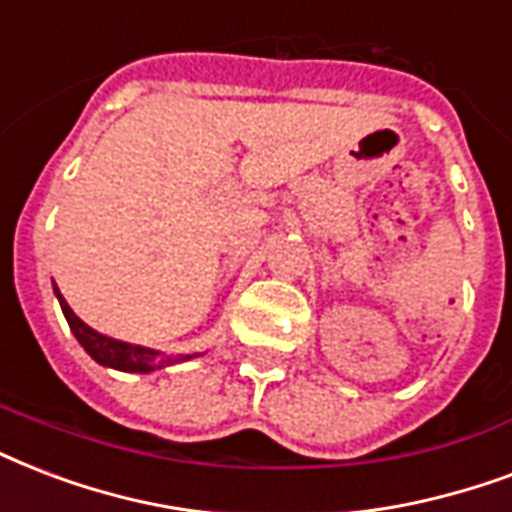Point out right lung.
I'll return each instance as SVG.
<instances>
[{
	"mask_svg": "<svg viewBox=\"0 0 512 512\" xmlns=\"http://www.w3.org/2000/svg\"><path fill=\"white\" fill-rule=\"evenodd\" d=\"M53 291L55 296H58V304H61L63 318L69 320L71 334L77 336V342L85 347L87 355H90L95 363H101V366L117 368V371H128V374H152V371H160V368L181 363V360L197 358V355H162V352L141 347V344H128L120 342V339H112V336L98 334L95 328H90L74 315V310L69 307V301L63 299L55 283Z\"/></svg>",
	"mask_w": 512,
	"mask_h": 512,
	"instance_id": "right-lung-1",
	"label": "right lung"
}]
</instances>
